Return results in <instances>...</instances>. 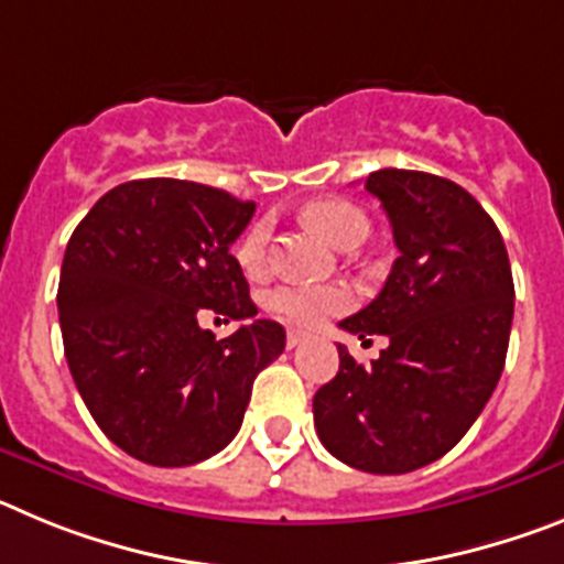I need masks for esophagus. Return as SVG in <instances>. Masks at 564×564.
I'll return each mask as SVG.
<instances>
[{
    "instance_id": "34e87169",
    "label": "esophagus",
    "mask_w": 564,
    "mask_h": 564,
    "mask_svg": "<svg viewBox=\"0 0 564 564\" xmlns=\"http://www.w3.org/2000/svg\"><path fill=\"white\" fill-rule=\"evenodd\" d=\"M307 341V333H302V330H291L288 333V347H299V344H305Z\"/></svg>"
}]
</instances>
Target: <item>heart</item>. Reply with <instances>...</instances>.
I'll list each match as a JSON object with an SVG mask.
<instances>
[{
	"mask_svg": "<svg viewBox=\"0 0 564 564\" xmlns=\"http://www.w3.org/2000/svg\"><path fill=\"white\" fill-rule=\"evenodd\" d=\"M305 223L316 228L336 248L361 246L370 223L361 208L347 200H316L305 208ZM268 248H271V223L259 220L237 242V262L248 276H262L268 271ZM352 305L350 288H276L268 296V311L293 327H316L336 313Z\"/></svg>",
	"mask_w": 564,
	"mask_h": 564,
	"instance_id": "b5f03b06",
	"label": "heart"
}]
</instances>
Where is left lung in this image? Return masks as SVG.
Masks as SVG:
<instances>
[{
	"label": "left lung",
	"mask_w": 564,
	"mask_h": 564,
	"mask_svg": "<svg viewBox=\"0 0 564 564\" xmlns=\"http://www.w3.org/2000/svg\"><path fill=\"white\" fill-rule=\"evenodd\" d=\"M364 188L381 200L401 257L383 291L338 327L387 336L390 347L364 367L338 344V372L313 395V421L347 466L406 475L446 455L495 392L514 279L495 220L457 183L378 169Z\"/></svg>",
	"instance_id": "left-lung-1"
}]
</instances>
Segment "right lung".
Here are the masks:
<instances>
[{
  "mask_svg": "<svg viewBox=\"0 0 564 564\" xmlns=\"http://www.w3.org/2000/svg\"><path fill=\"white\" fill-rule=\"evenodd\" d=\"M253 208L223 188L147 177L104 194L69 237L64 356L89 415L134 460L192 466L226 449L253 378L285 350V327L253 318L231 253ZM200 310L243 327L214 339Z\"/></svg>",
  "mask_w": 564,
  "mask_h": 564,
  "instance_id": "add662e5",
  "label": "right lung"
}]
</instances>
